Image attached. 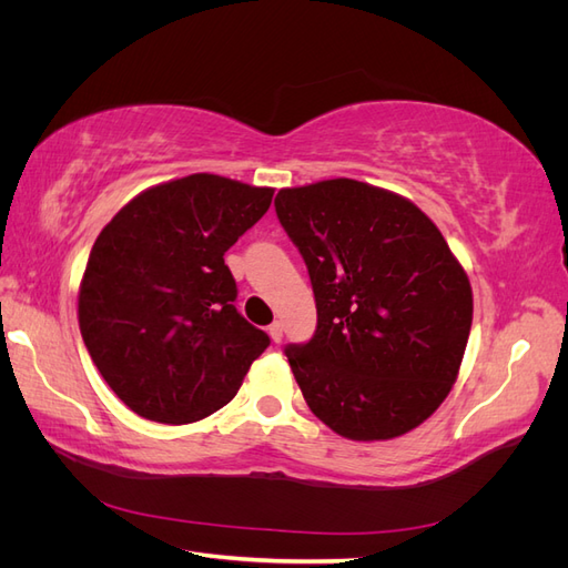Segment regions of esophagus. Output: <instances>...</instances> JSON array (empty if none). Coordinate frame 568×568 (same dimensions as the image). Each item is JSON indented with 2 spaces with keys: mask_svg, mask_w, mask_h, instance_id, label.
<instances>
[{
  "mask_svg": "<svg viewBox=\"0 0 568 568\" xmlns=\"http://www.w3.org/2000/svg\"><path fill=\"white\" fill-rule=\"evenodd\" d=\"M267 334H270V338H272L274 343H280V341H282V334H284L282 322H272V324L267 326Z\"/></svg>",
  "mask_w": 568,
  "mask_h": 568,
  "instance_id": "34e87169",
  "label": "esophagus"
}]
</instances>
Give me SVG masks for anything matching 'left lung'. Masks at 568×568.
<instances>
[{"mask_svg":"<svg viewBox=\"0 0 568 568\" xmlns=\"http://www.w3.org/2000/svg\"><path fill=\"white\" fill-rule=\"evenodd\" d=\"M274 209L315 291V336L286 348L307 407L351 440L417 428L457 382L474 315L440 230L409 199L348 178L280 189Z\"/></svg>","mask_w":568,"mask_h":568,"instance_id":"left-lung-1","label":"left lung"}]
</instances>
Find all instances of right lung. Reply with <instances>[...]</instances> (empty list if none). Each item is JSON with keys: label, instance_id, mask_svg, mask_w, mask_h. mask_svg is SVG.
Instances as JSON below:
<instances>
[{"label": "right lung", "instance_id": "1", "mask_svg": "<svg viewBox=\"0 0 568 568\" xmlns=\"http://www.w3.org/2000/svg\"><path fill=\"white\" fill-rule=\"evenodd\" d=\"M272 194L196 173L144 189L99 232L78 322L104 382L140 417L213 415L270 346L236 313L225 251L267 213Z\"/></svg>", "mask_w": 568, "mask_h": 568}]
</instances>
